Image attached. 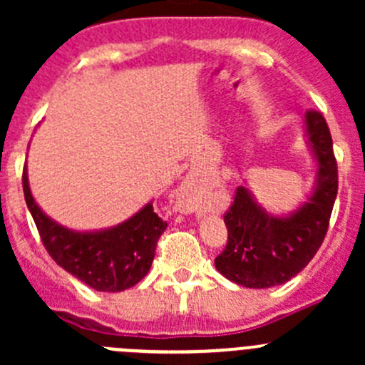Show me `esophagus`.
<instances>
[{
	"mask_svg": "<svg viewBox=\"0 0 365 365\" xmlns=\"http://www.w3.org/2000/svg\"><path fill=\"white\" fill-rule=\"evenodd\" d=\"M178 203L187 210L197 208V192H196V187H194V183L187 182L185 185L180 189Z\"/></svg>",
	"mask_w": 365,
	"mask_h": 365,
	"instance_id": "1",
	"label": "esophagus"
}]
</instances>
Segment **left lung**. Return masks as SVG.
Returning a JSON list of instances; mask_svg holds the SVG:
<instances>
[{
    "instance_id": "obj_1",
    "label": "left lung",
    "mask_w": 365,
    "mask_h": 365,
    "mask_svg": "<svg viewBox=\"0 0 365 365\" xmlns=\"http://www.w3.org/2000/svg\"><path fill=\"white\" fill-rule=\"evenodd\" d=\"M305 128L318 160L316 189L307 203L288 217L264 212L245 187H238L224 213L227 244L215 268L245 288H272L307 267L329 231L337 196V162L329 125L319 111L305 113Z\"/></svg>"
}]
</instances>
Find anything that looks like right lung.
Segmentation results:
<instances>
[{"label":"right lung","instance_id":"obj_1","mask_svg":"<svg viewBox=\"0 0 365 365\" xmlns=\"http://www.w3.org/2000/svg\"><path fill=\"white\" fill-rule=\"evenodd\" d=\"M23 190L46 251L84 284L97 292H123L148 274L157 240L168 227L152 203L111 230L79 233L60 226L38 208L29 190L26 168Z\"/></svg>","mask_w":365,"mask_h":365}]
</instances>
